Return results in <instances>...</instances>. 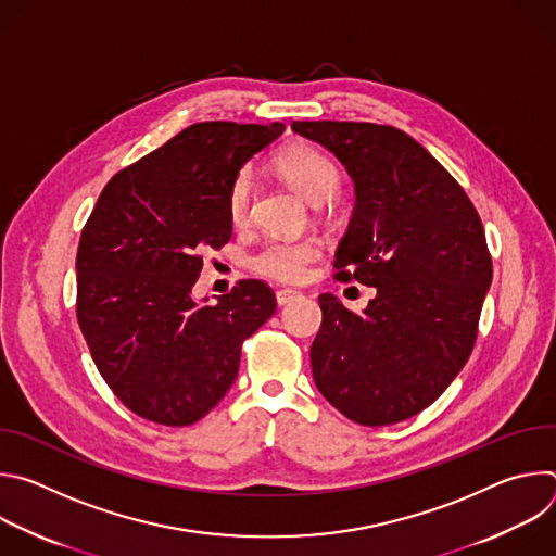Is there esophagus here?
<instances>
[{
	"label": "esophagus",
	"mask_w": 556,
	"mask_h": 556,
	"mask_svg": "<svg viewBox=\"0 0 556 556\" xmlns=\"http://www.w3.org/2000/svg\"><path fill=\"white\" fill-rule=\"evenodd\" d=\"M299 296H301L299 290H290V288L277 290V303H279V305H288L290 301H294V299H299Z\"/></svg>",
	"instance_id": "obj_1"
}]
</instances>
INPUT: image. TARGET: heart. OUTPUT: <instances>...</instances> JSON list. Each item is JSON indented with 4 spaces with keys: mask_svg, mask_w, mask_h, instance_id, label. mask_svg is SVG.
Returning <instances> with one entry per match:
<instances>
[{
    "mask_svg": "<svg viewBox=\"0 0 556 556\" xmlns=\"http://www.w3.org/2000/svg\"><path fill=\"white\" fill-rule=\"evenodd\" d=\"M275 169L279 176L309 204L319 206L330 202L343 182L339 165L324 151L309 144H290L275 157ZM255 193V176L251 169H242L228 189V217L235 226L247 224L251 215ZM321 255V244L314 237L301 240H270L251 260L255 273L283 281L299 283L307 277L309 264Z\"/></svg>",
    "mask_w": 556,
    "mask_h": 556,
    "instance_id": "heart-1",
    "label": "heart"
}]
</instances>
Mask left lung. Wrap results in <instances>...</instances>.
<instances>
[{"label": "left lung", "instance_id": "left-lung-1", "mask_svg": "<svg viewBox=\"0 0 556 556\" xmlns=\"http://www.w3.org/2000/svg\"><path fill=\"white\" fill-rule=\"evenodd\" d=\"M354 182L337 249L341 279L376 288L356 314L319 296L309 361L316 389L345 418L384 427L427 409L466 365L493 264L482 219L455 178L409 134L374 123L294 121Z\"/></svg>", "mask_w": 556, "mask_h": 556}]
</instances>
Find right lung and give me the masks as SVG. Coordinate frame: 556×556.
Returning a JSON list of instances; mask_svg holds the SVG:
<instances>
[{
  "mask_svg": "<svg viewBox=\"0 0 556 556\" xmlns=\"http://www.w3.org/2000/svg\"><path fill=\"white\" fill-rule=\"evenodd\" d=\"M281 123H195L103 189L76 253V316L118 401L187 427L237 378L242 343L275 314L273 290L240 281L215 305L193 296L202 249L230 240L228 189Z\"/></svg>",
  "mask_w": 556,
  "mask_h": 556,
  "instance_id": "add662e5",
  "label": "right lung"
}]
</instances>
